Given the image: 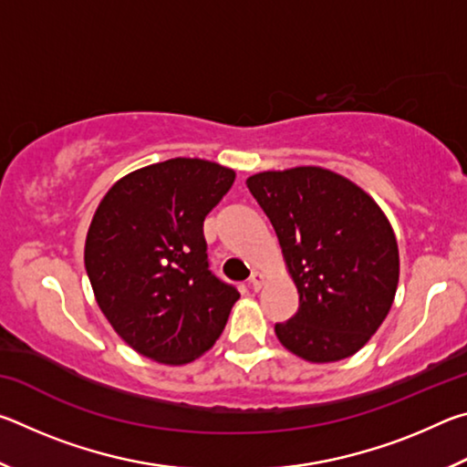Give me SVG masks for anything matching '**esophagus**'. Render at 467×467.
Instances as JSON below:
<instances>
[{
    "mask_svg": "<svg viewBox=\"0 0 467 467\" xmlns=\"http://www.w3.org/2000/svg\"><path fill=\"white\" fill-rule=\"evenodd\" d=\"M264 280H265V278H264V274H262V272H253V274H251V278H249L251 288L255 290V292H257V290H262V286H264Z\"/></svg>",
    "mask_w": 467,
    "mask_h": 467,
    "instance_id": "34e87169",
    "label": "esophagus"
}]
</instances>
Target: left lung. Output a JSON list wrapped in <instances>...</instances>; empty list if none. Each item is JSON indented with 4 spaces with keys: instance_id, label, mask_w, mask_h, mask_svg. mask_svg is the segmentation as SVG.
<instances>
[{
    "instance_id": "left-lung-1",
    "label": "left lung",
    "mask_w": 467,
    "mask_h": 467,
    "mask_svg": "<svg viewBox=\"0 0 467 467\" xmlns=\"http://www.w3.org/2000/svg\"><path fill=\"white\" fill-rule=\"evenodd\" d=\"M247 187L278 234L298 311L275 336L309 362L357 354L391 309L400 280L393 228L373 197L321 167L265 171Z\"/></svg>"
}]
</instances>
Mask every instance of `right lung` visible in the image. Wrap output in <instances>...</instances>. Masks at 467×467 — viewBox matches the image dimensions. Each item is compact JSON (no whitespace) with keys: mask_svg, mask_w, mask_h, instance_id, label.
Listing matches in <instances>:
<instances>
[{"mask_svg":"<svg viewBox=\"0 0 467 467\" xmlns=\"http://www.w3.org/2000/svg\"><path fill=\"white\" fill-rule=\"evenodd\" d=\"M234 171L171 158L117 181L88 228L84 264L113 329L141 357L187 365L214 346L239 290L210 272L203 220Z\"/></svg>","mask_w":467,"mask_h":467,"instance_id":"right-lung-1","label":"right lung"}]
</instances>
